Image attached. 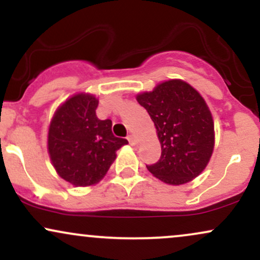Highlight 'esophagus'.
<instances>
[{
	"mask_svg": "<svg viewBox=\"0 0 260 260\" xmlns=\"http://www.w3.org/2000/svg\"><path fill=\"white\" fill-rule=\"evenodd\" d=\"M127 139H128V142H129V144L131 145H137V139H136V137L133 136V134H129V136L127 137Z\"/></svg>",
	"mask_w": 260,
	"mask_h": 260,
	"instance_id": "1",
	"label": "esophagus"
}]
</instances>
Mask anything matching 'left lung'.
Returning a JSON list of instances; mask_svg holds the SVG:
<instances>
[{"mask_svg":"<svg viewBox=\"0 0 260 260\" xmlns=\"http://www.w3.org/2000/svg\"><path fill=\"white\" fill-rule=\"evenodd\" d=\"M156 128L161 144L157 162L147 169L168 184L192 181L207 168L214 149V121L202 95L181 79L160 83L137 95Z\"/></svg>","mask_w":260,"mask_h":260,"instance_id":"8db88e82","label":"left lung"}]
</instances>
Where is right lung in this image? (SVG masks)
I'll use <instances>...</instances> for the list:
<instances>
[{
  "mask_svg": "<svg viewBox=\"0 0 260 260\" xmlns=\"http://www.w3.org/2000/svg\"><path fill=\"white\" fill-rule=\"evenodd\" d=\"M99 100L90 94L73 95L53 115L49 127L47 148L57 174L73 186L98 183L113 160L116 151L128 144L113 136L111 120H99Z\"/></svg>",
  "mask_w": 260,
  "mask_h": 260,
  "instance_id": "1",
  "label": "right lung"
}]
</instances>
